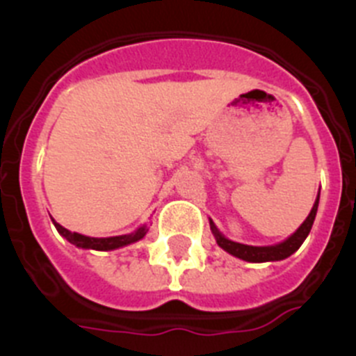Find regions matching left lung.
<instances>
[{
	"mask_svg": "<svg viewBox=\"0 0 356 356\" xmlns=\"http://www.w3.org/2000/svg\"><path fill=\"white\" fill-rule=\"evenodd\" d=\"M317 205H319V196H317L316 203H314L312 210H310L308 217L303 221V225L296 229V234L291 235V237L285 242H282V244H276V246H246V244H238V242L228 241V238L222 237V235L219 234V229L216 228V225H213L212 221H210V229H212V234L216 235L217 244H219L225 251H228L229 254L237 257V259L246 260V262H273V260H284L287 259V257H291L294 251L300 250L303 241L308 237L310 229H312L314 219H316Z\"/></svg>",
	"mask_w": 356,
	"mask_h": 356,
	"instance_id": "obj_1",
	"label": "left lung"
}]
</instances>
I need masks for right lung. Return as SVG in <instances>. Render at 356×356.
Here are the masks:
<instances>
[{"label":"right lung","mask_w":356,"mask_h":356,"mask_svg":"<svg viewBox=\"0 0 356 356\" xmlns=\"http://www.w3.org/2000/svg\"><path fill=\"white\" fill-rule=\"evenodd\" d=\"M55 222V221H53ZM56 229H58V234L64 235L71 244L78 248H85V250H97V251H108V250H115V248H122L127 246V244H131V242H137L147 234L146 226H140L137 232L128 235H119V237H108V238H94V237H85V235L76 234V232H71V229L64 228L58 222H55Z\"/></svg>","instance_id":"add662e5"}]
</instances>
